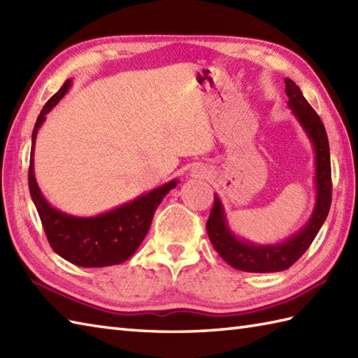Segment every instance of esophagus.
<instances>
[{
	"label": "esophagus",
	"mask_w": 358,
	"mask_h": 358,
	"mask_svg": "<svg viewBox=\"0 0 358 358\" xmlns=\"http://www.w3.org/2000/svg\"><path fill=\"white\" fill-rule=\"evenodd\" d=\"M208 172L204 171V169H201V167H195V171H194V175L195 177H204V175H206Z\"/></svg>",
	"instance_id": "esophagus-1"
}]
</instances>
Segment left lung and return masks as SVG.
I'll list each match as a JSON object with an SVG mask.
<instances>
[{"label":"left lung","instance_id":"8db88e82","mask_svg":"<svg viewBox=\"0 0 358 358\" xmlns=\"http://www.w3.org/2000/svg\"><path fill=\"white\" fill-rule=\"evenodd\" d=\"M286 95L289 98L287 106L292 110V115L299 121L303 131L309 138L314 149L315 158V203L313 214L306 224L296 231L289 238L273 243V245H262L246 238H241L231 229L227 223L226 210L220 196L215 194V201L212 206L206 229L212 246L222 255L223 260L232 268L245 272H280L299 260L306 252L310 243L322 229L326 217L329 214L332 199L331 183V155L329 141L320 117L310 108V104L303 96L300 87L292 80L285 78Z\"/></svg>","mask_w":358,"mask_h":358}]
</instances>
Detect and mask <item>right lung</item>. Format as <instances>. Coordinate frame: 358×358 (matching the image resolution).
Segmentation results:
<instances>
[{
	"label": "right lung",
	"instance_id": "obj_1",
	"mask_svg": "<svg viewBox=\"0 0 358 358\" xmlns=\"http://www.w3.org/2000/svg\"><path fill=\"white\" fill-rule=\"evenodd\" d=\"M72 87V78L66 80L62 89L44 104L32 132L29 166V191L41 218L45 237L52 249L72 264L81 268H104L129 260L149 232L152 218L159 203L177 187L178 180H171L132 201L106 210L94 217H77L58 210L45 200L38 187L34 167L36 134L45 121V115L55 108Z\"/></svg>",
	"mask_w": 358,
	"mask_h": 358
}]
</instances>
